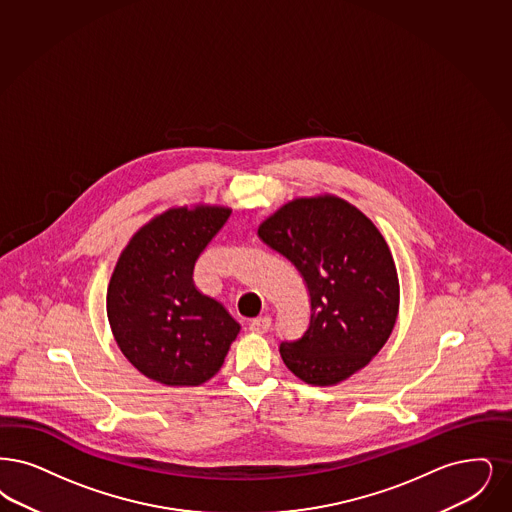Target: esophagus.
<instances>
[{
    "instance_id": "1",
    "label": "esophagus",
    "mask_w": 512,
    "mask_h": 512,
    "mask_svg": "<svg viewBox=\"0 0 512 512\" xmlns=\"http://www.w3.org/2000/svg\"><path fill=\"white\" fill-rule=\"evenodd\" d=\"M272 326V320L268 318V316H263V318H255L251 324H249V329L253 331V333H266L268 329Z\"/></svg>"
}]
</instances>
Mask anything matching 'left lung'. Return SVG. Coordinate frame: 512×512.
<instances>
[{
  "instance_id": "8db88e82",
  "label": "left lung",
  "mask_w": 512,
  "mask_h": 512,
  "mask_svg": "<svg viewBox=\"0 0 512 512\" xmlns=\"http://www.w3.org/2000/svg\"><path fill=\"white\" fill-rule=\"evenodd\" d=\"M257 234L299 270L310 297L307 331L280 343L287 368L329 387L369 364L400 305L396 266L375 225L345 200L318 196L280 207Z\"/></svg>"
}]
</instances>
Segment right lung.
<instances>
[{
  "label": "right lung",
  "mask_w": 512,
  "mask_h": 512,
  "mask_svg": "<svg viewBox=\"0 0 512 512\" xmlns=\"http://www.w3.org/2000/svg\"><path fill=\"white\" fill-rule=\"evenodd\" d=\"M228 217L226 207L169 209L144 225L118 259L106 314L125 358L148 379L198 387L225 362L240 324L196 289L192 272Z\"/></svg>",
  "instance_id": "right-lung-1"
}]
</instances>
